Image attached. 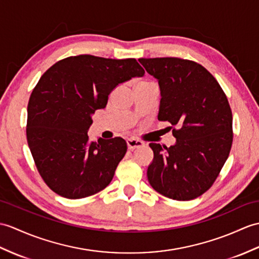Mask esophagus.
Masks as SVG:
<instances>
[{"label": "esophagus", "mask_w": 259, "mask_h": 259, "mask_svg": "<svg viewBox=\"0 0 259 259\" xmlns=\"http://www.w3.org/2000/svg\"><path fill=\"white\" fill-rule=\"evenodd\" d=\"M127 146L129 150H135L139 147L143 146V142L140 140H137V139H128L127 140Z\"/></svg>", "instance_id": "obj_1"}]
</instances>
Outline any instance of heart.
Here are the masks:
<instances>
[{
    "mask_svg": "<svg viewBox=\"0 0 259 259\" xmlns=\"http://www.w3.org/2000/svg\"><path fill=\"white\" fill-rule=\"evenodd\" d=\"M140 83H147L146 81H142V82H140ZM140 83H139V85H140Z\"/></svg>",
    "mask_w": 259,
    "mask_h": 259,
    "instance_id": "obj_1",
    "label": "heart"
}]
</instances>
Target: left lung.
Segmentation results:
<instances>
[{"mask_svg": "<svg viewBox=\"0 0 259 259\" xmlns=\"http://www.w3.org/2000/svg\"><path fill=\"white\" fill-rule=\"evenodd\" d=\"M161 92L158 119L172 124L177 139L167 148L149 144L153 161L149 183L158 193L190 201L211 188L233 142V116L223 89L202 65L178 57L140 58Z\"/></svg>", "mask_w": 259, "mask_h": 259, "instance_id": "8db88e82", "label": "left lung"}]
</instances>
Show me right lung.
I'll use <instances>...</instances> for the list:
<instances>
[{
	"mask_svg": "<svg viewBox=\"0 0 259 259\" xmlns=\"http://www.w3.org/2000/svg\"><path fill=\"white\" fill-rule=\"evenodd\" d=\"M135 58H64L40 77L27 106L26 137L36 167L52 191L70 200L98 193L127 152L122 138L89 140L92 115L119 83L142 77Z\"/></svg>",
	"mask_w": 259,
	"mask_h": 259,
	"instance_id": "right-lung-1",
	"label": "right lung"
}]
</instances>
